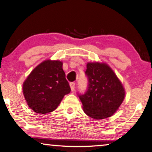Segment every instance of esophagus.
<instances>
[{
  "label": "esophagus",
  "instance_id": "esophagus-1",
  "mask_svg": "<svg viewBox=\"0 0 152 152\" xmlns=\"http://www.w3.org/2000/svg\"><path fill=\"white\" fill-rule=\"evenodd\" d=\"M69 86H70L71 91H74V87H75V83H69Z\"/></svg>",
  "mask_w": 152,
  "mask_h": 152
}]
</instances>
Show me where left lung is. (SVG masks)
Here are the masks:
<instances>
[{
  "mask_svg": "<svg viewBox=\"0 0 152 152\" xmlns=\"http://www.w3.org/2000/svg\"><path fill=\"white\" fill-rule=\"evenodd\" d=\"M85 73L88 80V89L84 95H79L84 112L95 119L112 116L125 97L122 83L103 62H88Z\"/></svg>",
  "mask_w": 152,
  "mask_h": 152,
  "instance_id": "left-lung-1",
  "label": "left lung"
}]
</instances>
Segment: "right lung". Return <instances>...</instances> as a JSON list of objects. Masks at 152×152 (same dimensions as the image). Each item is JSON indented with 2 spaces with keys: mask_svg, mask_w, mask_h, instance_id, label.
<instances>
[{
  "mask_svg": "<svg viewBox=\"0 0 152 152\" xmlns=\"http://www.w3.org/2000/svg\"><path fill=\"white\" fill-rule=\"evenodd\" d=\"M62 66L63 62L59 60H45L24 81L23 96L34 112L44 114L53 112L70 92Z\"/></svg>",
  "mask_w": 152,
  "mask_h": 152,
  "instance_id": "obj_1",
  "label": "right lung"
}]
</instances>
